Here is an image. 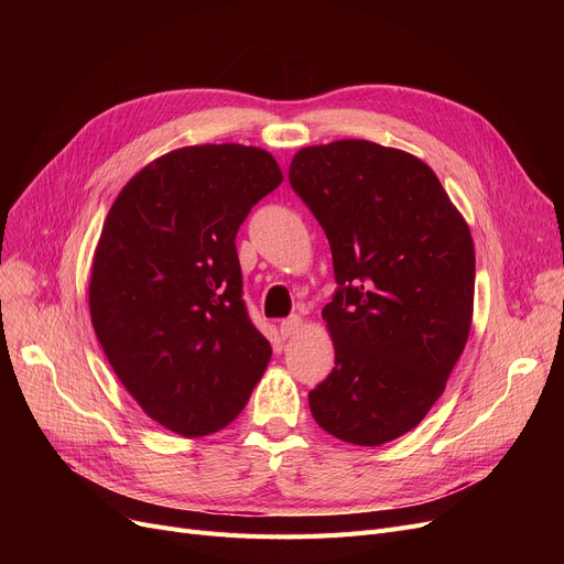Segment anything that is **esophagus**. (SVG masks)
I'll list each match as a JSON object with an SVG mask.
<instances>
[{"label":"esophagus","instance_id":"obj_1","mask_svg":"<svg viewBox=\"0 0 564 564\" xmlns=\"http://www.w3.org/2000/svg\"><path fill=\"white\" fill-rule=\"evenodd\" d=\"M300 327H302V317H300V315H290V317L281 319V324H279V329H281V334H283L285 338L297 334Z\"/></svg>","mask_w":564,"mask_h":564}]
</instances>
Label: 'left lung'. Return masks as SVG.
Segmentation results:
<instances>
[{
    "label": "left lung",
    "instance_id": "8db88e82",
    "mask_svg": "<svg viewBox=\"0 0 564 564\" xmlns=\"http://www.w3.org/2000/svg\"><path fill=\"white\" fill-rule=\"evenodd\" d=\"M290 185L327 232L324 306L336 368L308 393L315 423L354 446L416 427L462 357L473 317L470 230L434 171L364 139L308 145Z\"/></svg>",
    "mask_w": 564,
    "mask_h": 564
}]
</instances>
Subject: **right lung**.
<instances>
[{"instance_id":"right-lung-1","label":"right lung","mask_w":564,"mask_h":564,"mask_svg":"<svg viewBox=\"0 0 564 564\" xmlns=\"http://www.w3.org/2000/svg\"><path fill=\"white\" fill-rule=\"evenodd\" d=\"M281 181L262 148L187 145L141 169L107 215L88 283L94 329L128 393L175 434L226 427L270 364L235 235Z\"/></svg>"}]
</instances>
